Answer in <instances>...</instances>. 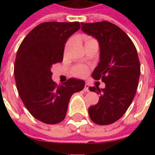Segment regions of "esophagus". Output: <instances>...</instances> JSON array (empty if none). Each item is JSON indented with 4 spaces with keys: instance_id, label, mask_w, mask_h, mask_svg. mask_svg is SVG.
<instances>
[{
    "instance_id": "esophagus-1",
    "label": "esophagus",
    "mask_w": 155,
    "mask_h": 155,
    "mask_svg": "<svg viewBox=\"0 0 155 155\" xmlns=\"http://www.w3.org/2000/svg\"><path fill=\"white\" fill-rule=\"evenodd\" d=\"M89 87H90V85H89V84H87V83H85V84H84V91H85V92H89V91H90V89H89Z\"/></svg>"
}]
</instances>
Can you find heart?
I'll return each mask as SVG.
<instances>
[{
    "label": "heart",
    "instance_id": "heart-1",
    "mask_svg": "<svg viewBox=\"0 0 155 155\" xmlns=\"http://www.w3.org/2000/svg\"><path fill=\"white\" fill-rule=\"evenodd\" d=\"M84 41L85 44L91 43V42H97L94 38H92L91 36H87V35L84 36ZM70 45H71V41H69L66 43L65 47H64V51H67ZM88 73H89V69H88L87 66L83 65V64H78L73 68V74L76 77H84L85 75H87Z\"/></svg>",
    "mask_w": 155,
    "mask_h": 155
}]
</instances>
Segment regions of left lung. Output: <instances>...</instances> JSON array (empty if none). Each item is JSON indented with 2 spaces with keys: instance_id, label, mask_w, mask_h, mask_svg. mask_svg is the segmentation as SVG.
<instances>
[{
  "instance_id": "8db88e82",
  "label": "left lung",
  "mask_w": 155,
  "mask_h": 155,
  "mask_svg": "<svg viewBox=\"0 0 155 155\" xmlns=\"http://www.w3.org/2000/svg\"><path fill=\"white\" fill-rule=\"evenodd\" d=\"M82 31L99 41L100 62L92 77L105 84L90 91L100 94L98 103L89 108V115L100 125L120 120L132 103L140 75V64L136 48L125 32L111 22L81 23Z\"/></svg>"
}]
</instances>
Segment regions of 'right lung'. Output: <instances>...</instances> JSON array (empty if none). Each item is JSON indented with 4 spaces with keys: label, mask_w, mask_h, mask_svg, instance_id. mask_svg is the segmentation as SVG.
<instances>
[{
    "label": "right lung",
    "mask_w": 155,
    "mask_h": 155,
    "mask_svg": "<svg viewBox=\"0 0 155 155\" xmlns=\"http://www.w3.org/2000/svg\"><path fill=\"white\" fill-rule=\"evenodd\" d=\"M80 28V22H44L19 46L14 66L16 88L25 108L43 123L61 122L71 95L84 87L82 80L71 78L57 85L51 79L52 65L62 62L65 42Z\"/></svg>",
    "instance_id": "add662e5"
}]
</instances>
